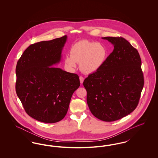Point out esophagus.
<instances>
[{
  "label": "esophagus",
  "instance_id": "34e87169",
  "mask_svg": "<svg viewBox=\"0 0 158 158\" xmlns=\"http://www.w3.org/2000/svg\"><path fill=\"white\" fill-rule=\"evenodd\" d=\"M79 79H80V82L81 83H83V81H84V78L83 76H80L79 77Z\"/></svg>",
  "mask_w": 158,
  "mask_h": 158
}]
</instances>
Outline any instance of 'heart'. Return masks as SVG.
<instances>
[{"instance_id": "obj_1", "label": "heart", "mask_w": 158, "mask_h": 158, "mask_svg": "<svg viewBox=\"0 0 158 158\" xmlns=\"http://www.w3.org/2000/svg\"><path fill=\"white\" fill-rule=\"evenodd\" d=\"M70 56L65 58V64L72 69L76 67V63L84 73H94L102 67L108 56L105 46L97 42L81 40L72 46Z\"/></svg>"}]
</instances>
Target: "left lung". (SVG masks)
<instances>
[{"instance_id":"obj_1","label":"left lung","mask_w":158,"mask_h":158,"mask_svg":"<svg viewBox=\"0 0 158 158\" xmlns=\"http://www.w3.org/2000/svg\"><path fill=\"white\" fill-rule=\"evenodd\" d=\"M114 50L97 72L83 82L90 112L104 121L118 120L132 113L144 85L138 51L125 38L106 37Z\"/></svg>"}]
</instances>
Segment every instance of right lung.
I'll list each match as a JSON object with an SVG mask.
<instances>
[{
	"label": "right lung",
	"instance_id": "right-lung-1",
	"mask_svg": "<svg viewBox=\"0 0 158 158\" xmlns=\"http://www.w3.org/2000/svg\"><path fill=\"white\" fill-rule=\"evenodd\" d=\"M66 40L64 35L31 44L17 62L16 94L25 112L41 122L61 120L80 86L77 75L52 66L60 61Z\"/></svg>",
	"mask_w": 158,
	"mask_h": 158
}]
</instances>
